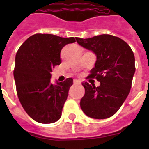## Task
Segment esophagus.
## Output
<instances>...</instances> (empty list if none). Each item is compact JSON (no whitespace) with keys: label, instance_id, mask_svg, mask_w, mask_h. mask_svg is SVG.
I'll return each mask as SVG.
<instances>
[{"label":"esophagus","instance_id":"34e87169","mask_svg":"<svg viewBox=\"0 0 149 149\" xmlns=\"http://www.w3.org/2000/svg\"><path fill=\"white\" fill-rule=\"evenodd\" d=\"M81 83V81L79 80H77V79H74L73 80V84H79Z\"/></svg>","mask_w":149,"mask_h":149}]
</instances>
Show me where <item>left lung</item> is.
Instances as JSON below:
<instances>
[{"label":"left lung","instance_id":"obj_1","mask_svg":"<svg viewBox=\"0 0 149 149\" xmlns=\"http://www.w3.org/2000/svg\"><path fill=\"white\" fill-rule=\"evenodd\" d=\"M83 47L97 56L90 78L100 86L83 82L85 94L80 102L83 112L94 119H106L115 115L127 98L136 71L133 50L118 37L102 34L91 38H76Z\"/></svg>","mask_w":149,"mask_h":149}]
</instances>
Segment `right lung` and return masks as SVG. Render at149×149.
<instances>
[{
	"mask_svg": "<svg viewBox=\"0 0 149 149\" xmlns=\"http://www.w3.org/2000/svg\"><path fill=\"white\" fill-rule=\"evenodd\" d=\"M76 40L36 34L29 37L16 52L13 76L17 95L29 116L36 122L47 124L61 118L73 79L53 84L50 73L61 64L62 48Z\"/></svg>",
	"mask_w": 149,
	"mask_h": 149,
	"instance_id": "obj_1",
	"label": "right lung"
}]
</instances>
